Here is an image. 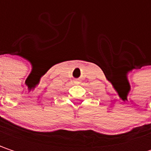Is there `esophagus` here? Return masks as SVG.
Listing matches in <instances>:
<instances>
[{"label":"esophagus","mask_w":151,"mask_h":151,"mask_svg":"<svg viewBox=\"0 0 151 151\" xmlns=\"http://www.w3.org/2000/svg\"><path fill=\"white\" fill-rule=\"evenodd\" d=\"M77 82H78V81H77Z\"/></svg>","instance_id":"34e87169"}]
</instances>
